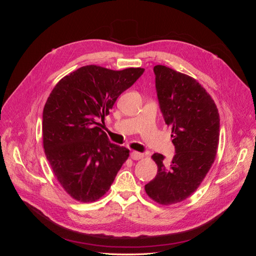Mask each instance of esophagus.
Segmentation results:
<instances>
[{
	"label": "esophagus",
	"mask_w": 256,
	"mask_h": 256,
	"mask_svg": "<svg viewBox=\"0 0 256 256\" xmlns=\"http://www.w3.org/2000/svg\"><path fill=\"white\" fill-rule=\"evenodd\" d=\"M130 157L134 160H140L144 157V154L142 152H132L130 154Z\"/></svg>",
	"instance_id": "esophagus-1"
}]
</instances>
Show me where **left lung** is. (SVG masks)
I'll return each instance as SVG.
<instances>
[{"label":"left lung","mask_w":256,"mask_h":256,"mask_svg":"<svg viewBox=\"0 0 256 256\" xmlns=\"http://www.w3.org/2000/svg\"><path fill=\"white\" fill-rule=\"evenodd\" d=\"M160 110L172 126L175 156L164 164V154H154L156 177L145 184L152 200L161 205L180 203L194 192L216 159L220 116L210 95L196 79L164 65L154 67Z\"/></svg>","instance_id":"left-lung-1"}]
</instances>
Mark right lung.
<instances>
[{
    "mask_svg": "<svg viewBox=\"0 0 256 256\" xmlns=\"http://www.w3.org/2000/svg\"><path fill=\"white\" fill-rule=\"evenodd\" d=\"M144 72L97 65L76 69L52 90L42 113V143L53 174L72 198L95 202L110 189L129 150L99 127L116 99Z\"/></svg>",
    "mask_w": 256,
    "mask_h": 256,
    "instance_id": "add662e5",
    "label": "right lung"
}]
</instances>
